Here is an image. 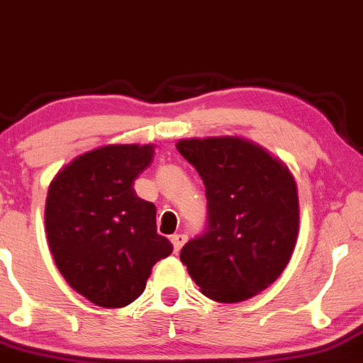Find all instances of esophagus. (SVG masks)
<instances>
[{"instance_id":"34e87169","label":"esophagus","mask_w":363,"mask_h":363,"mask_svg":"<svg viewBox=\"0 0 363 363\" xmlns=\"http://www.w3.org/2000/svg\"><path fill=\"white\" fill-rule=\"evenodd\" d=\"M170 240H172V243H174V252L179 254V250L182 249V245H184L186 240L188 238H186V235H174Z\"/></svg>"}]
</instances>
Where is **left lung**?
Masks as SVG:
<instances>
[{"label": "left lung", "instance_id": "8db88e82", "mask_svg": "<svg viewBox=\"0 0 363 363\" xmlns=\"http://www.w3.org/2000/svg\"><path fill=\"white\" fill-rule=\"evenodd\" d=\"M208 199V228L181 250L206 297L240 303L274 283L292 258L299 233L294 175L265 148L242 138L181 140Z\"/></svg>", "mask_w": 363, "mask_h": 363}]
</instances>
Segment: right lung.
Here are the masks:
<instances>
[{"instance_id": "1", "label": "right lung", "mask_w": 363, "mask_h": 363, "mask_svg": "<svg viewBox=\"0 0 363 363\" xmlns=\"http://www.w3.org/2000/svg\"><path fill=\"white\" fill-rule=\"evenodd\" d=\"M154 145H105L64 166L50 182L44 223L55 265L74 292L104 308L143 294L152 267L174 245L157 235L155 206L134 181Z\"/></svg>"}]
</instances>
